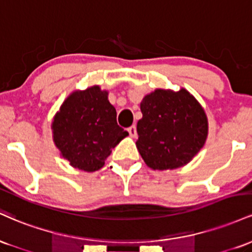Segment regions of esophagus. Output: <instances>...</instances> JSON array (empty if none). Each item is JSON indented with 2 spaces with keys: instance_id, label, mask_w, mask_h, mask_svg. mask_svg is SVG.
<instances>
[{
  "instance_id": "34e87169",
  "label": "esophagus",
  "mask_w": 252,
  "mask_h": 252,
  "mask_svg": "<svg viewBox=\"0 0 252 252\" xmlns=\"http://www.w3.org/2000/svg\"><path fill=\"white\" fill-rule=\"evenodd\" d=\"M128 131L131 137H136V136H137V130H136L135 126H131L130 128H128Z\"/></svg>"
}]
</instances>
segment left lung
Returning <instances> with one entry per match:
<instances>
[{"label":"left lung","instance_id":"left-lung-1","mask_svg":"<svg viewBox=\"0 0 252 252\" xmlns=\"http://www.w3.org/2000/svg\"><path fill=\"white\" fill-rule=\"evenodd\" d=\"M138 152L152 169H175L200 152L209 134L202 106L187 90L156 89L141 102Z\"/></svg>","mask_w":252,"mask_h":252}]
</instances>
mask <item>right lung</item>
<instances>
[{
    "label": "right lung",
    "mask_w": 252,
    "mask_h": 252,
    "mask_svg": "<svg viewBox=\"0 0 252 252\" xmlns=\"http://www.w3.org/2000/svg\"><path fill=\"white\" fill-rule=\"evenodd\" d=\"M52 131L60 155L85 172L102 168L112 148L129 135L117 124L108 91L98 85L72 92L54 116Z\"/></svg>",
    "instance_id": "add662e5"
}]
</instances>
